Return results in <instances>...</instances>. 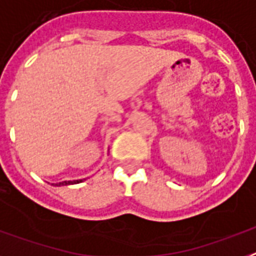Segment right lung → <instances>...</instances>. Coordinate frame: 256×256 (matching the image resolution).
I'll return each instance as SVG.
<instances>
[{"instance_id":"add662e5","label":"right lung","mask_w":256,"mask_h":256,"mask_svg":"<svg viewBox=\"0 0 256 256\" xmlns=\"http://www.w3.org/2000/svg\"><path fill=\"white\" fill-rule=\"evenodd\" d=\"M78 182H81V180H73V182H62V183H60V184H73V183H78ZM56 186H58V184H56Z\"/></svg>"}]
</instances>
